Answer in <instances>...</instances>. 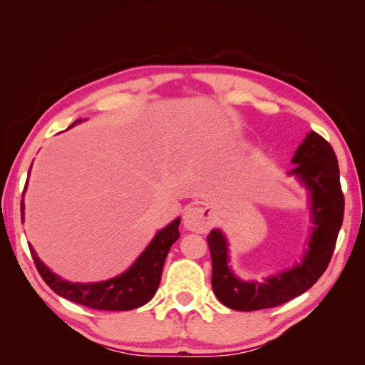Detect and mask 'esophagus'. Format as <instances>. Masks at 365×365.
<instances>
[{"label":"esophagus","instance_id":"esophagus-1","mask_svg":"<svg viewBox=\"0 0 365 365\" xmlns=\"http://www.w3.org/2000/svg\"><path fill=\"white\" fill-rule=\"evenodd\" d=\"M210 210L205 207H190L183 213V226L196 234H205L210 229Z\"/></svg>","mask_w":365,"mask_h":365}]
</instances>
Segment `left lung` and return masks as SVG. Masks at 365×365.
Instances as JSON below:
<instances>
[{"instance_id": "8db88e82", "label": "left lung", "mask_w": 365, "mask_h": 365, "mask_svg": "<svg viewBox=\"0 0 365 365\" xmlns=\"http://www.w3.org/2000/svg\"><path fill=\"white\" fill-rule=\"evenodd\" d=\"M292 165L294 166L287 177H293L306 190L312 222L299 262L262 277V281L245 279L232 268L230 245L222 229L215 227L207 237L212 252L213 292L224 306L234 311H259L299 297L319 281L331 260L345 208L336 153L320 135L311 131L298 145Z\"/></svg>"}]
</instances>
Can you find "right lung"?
Returning <instances> with one entry per match:
<instances>
[{
  "label": "right lung",
  "instance_id": "right-lung-1",
  "mask_svg": "<svg viewBox=\"0 0 365 365\" xmlns=\"http://www.w3.org/2000/svg\"><path fill=\"white\" fill-rule=\"evenodd\" d=\"M86 119L75 120L71 127L81 123ZM67 128V130H68ZM33 166V165H31ZM31 173V168H29ZM28 173V180H29ZM28 180L21 197V222L25 221V192ZM178 224L180 218L170 221L168 226L160 229L145 250L138 255V259L123 271V273L100 282H72L54 273L45 263L38 259L34 247L29 245L31 255L36 263L38 274L42 276L45 284L50 289L66 299H71L76 304L86 306L97 311H131L149 302L157 293L161 281L163 265L166 255L178 237Z\"/></svg>",
  "mask_w": 365,
  "mask_h": 365
}]
</instances>
